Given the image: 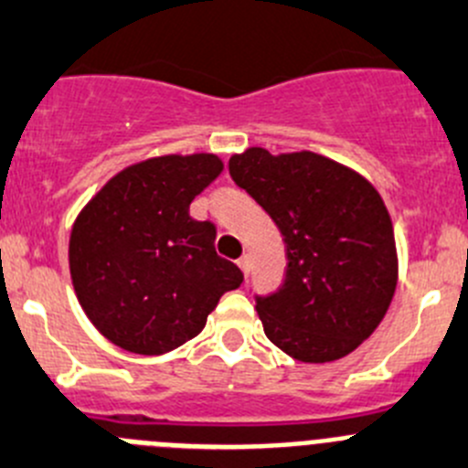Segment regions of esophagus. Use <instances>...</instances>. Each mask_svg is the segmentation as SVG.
I'll return each mask as SVG.
<instances>
[{
    "instance_id": "obj_1",
    "label": "esophagus",
    "mask_w": 468,
    "mask_h": 468,
    "mask_svg": "<svg viewBox=\"0 0 468 468\" xmlns=\"http://www.w3.org/2000/svg\"><path fill=\"white\" fill-rule=\"evenodd\" d=\"M239 269L243 271V275H248V273H250V257H248V255H243L241 260H239Z\"/></svg>"
}]
</instances>
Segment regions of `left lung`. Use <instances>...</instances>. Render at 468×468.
<instances>
[{
    "label": "left lung",
    "mask_w": 468,
    "mask_h": 468,
    "mask_svg": "<svg viewBox=\"0 0 468 468\" xmlns=\"http://www.w3.org/2000/svg\"><path fill=\"white\" fill-rule=\"evenodd\" d=\"M229 176L282 234L287 273L255 296L264 333L303 363L351 354L384 319L398 252L386 204L370 181L331 158L252 146L229 158Z\"/></svg>",
    "instance_id": "1"
}]
</instances>
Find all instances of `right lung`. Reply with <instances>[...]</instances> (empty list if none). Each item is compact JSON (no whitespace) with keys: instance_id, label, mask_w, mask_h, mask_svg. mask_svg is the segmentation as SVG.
Masks as SVG:
<instances>
[{"instance_id":"1","label":"right lung","mask_w":468,"mask_h":468,"mask_svg":"<svg viewBox=\"0 0 468 468\" xmlns=\"http://www.w3.org/2000/svg\"><path fill=\"white\" fill-rule=\"evenodd\" d=\"M220 172L213 154L142 160L112 176L75 220V293L122 349H176L202 331L222 293L243 282L241 269L216 255V225L190 218V202Z\"/></svg>"}]
</instances>
